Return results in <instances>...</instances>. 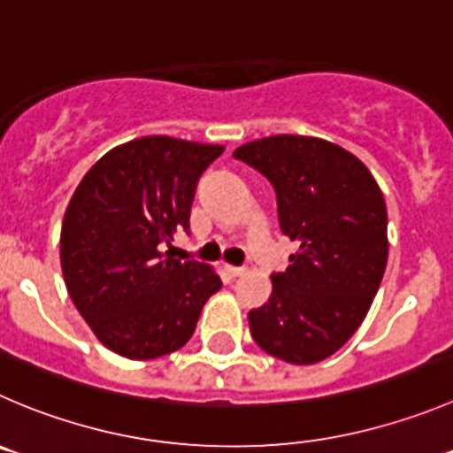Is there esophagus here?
<instances>
[{
	"label": "esophagus",
	"instance_id": "34e87169",
	"mask_svg": "<svg viewBox=\"0 0 453 453\" xmlns=\"http://www.w3.org/2000/svg\"><path fill=\"white\" fill-rule=\"evenodd\" d=\"M244 266H231V265H224V273L229 275V278H240V275H244Z\"/></svg>",
	"mask_w": 453,
	"mask_h": 453
}]
</instances>
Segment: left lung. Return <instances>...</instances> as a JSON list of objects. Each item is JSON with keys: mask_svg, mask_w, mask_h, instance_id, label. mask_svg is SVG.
Masks as SVG:
<instances>
[{"mask_svg": "<svg viewBox=\"0 0 453 453\" xmlns=\"http://www.w3.org/2000/svg\"><path fill=\"white\" fill-rule=\"evenodd\" d=\"M234 155L273 184L280 229L298 242L287 271L271 275L269 300L249 311V331L284 363H320L358 331L385 275L380 187L356 155L320 137H262Z\"/></svg>", "mask_w": 453, "mask_h": 453, "instance_id": "obj_1", "label": "left lung"}]
</instances>
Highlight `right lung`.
<instances>
[{
	"label": "right lung",
	"instance_id": "add662e5",
	"mask_svg": "<svg viewBox=\"0 0 453 453\" xmlns=\"http://www.w3.org/2000/svg\"><path fill=\"white\" fill-rule=\"evenodd\" d=\"M219 144L146 135L102 155L66 206L59 260L68 296L106 349L153 360L188 342L219 291L204 262L165 251L187 229L200 175Z\"/></svg>",
	"mask_w": 453,
	"mask_h": 453
}]
</instances>
